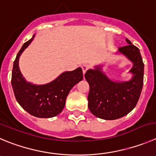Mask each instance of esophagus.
<instances>
[{"label":"esophagus","instance_id":"obj_1","mask_svg":"<svg viewBox=\"0 0 156 156\" xmlns=\"http://www.w3.org/2000/svg\"><path fill=\"white\" fill-rule=\"evenodd\" d=\"M81 68H82L83 74H84V75H85V74L86 73L87 70H88V68H89V67H88V65H83L82 66H81Z\"/></svg>","mask_w":156,"mask_h":156}]
</instances>
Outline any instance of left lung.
<instances>
[{
  "mask_svg": "<svg viewBox=\"0 0 156 156\" xmlns=\"http://www.w3.org/2000/svg\"><path fill=\"white\" fill-rule=\"evenodd\" d=\"M128 45L119 48L117 53L124 55L133 64L129 81H113L102 71L103 65L88 69L85 78L89 84L88 108L96 117L115 120L129 114L137 104L143 86L144 63L139 49L129 39Z\"/></svg>",
  "mask_w": 156,
  "mask_h": 156,
  "instance_id": "8db88e82",
  "label": "left lung"
}]
</instances>
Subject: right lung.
Returning <instances> with one entry per match:
<instances>
[{
	"label": "right lung",
	"mask_w": 156,
	"mask_h": 156,
	"mask_svg": "<svg viewBox=\"0 0 156 156\" xmlns=\"http://www.w3.org/2000/svg\"><path fill=\"white\" fill-rule=\"evenodd\" d=\"M34 37V34L17 53L13 65L11 85L16 100L26 112L35 117L48 119L62 112L69 91L83 79V72L81 68L65 71L45 85L27 82L19 68V58Z\"/></svg>",
	"instance_id": "1"
}]
</instances>
